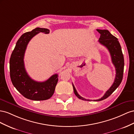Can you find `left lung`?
Returning <instances> with one entry per match:
<instances>
[{
  "mask_svg": "<svg viewBox=\"0 0 134 134\" xmlns=\"http://www.w3.org/2000/svg\"><path fill=\"white\" fill-rule=\"evenodd\" d=\"M97 31L100 34V38L98 41L102 45L104 46L109 52L110 57H111L112 62L116 68V77L112 85L110 88L106 91L105 94L103 97L97 100L94 101H100L107 98L111 95L113 91L119 86L123 79L124 69V55L122 54V49L120 44L118 40V39L115 36L112 35L107 30H99L97 29ZM74 91L76 96L78 98L83 100L90 101L89 99H86L80 96L76 91L75 87L72 83Z\"/></svg>",
  "mask_w": 134,
  "mask_h": 134,
  "instance_id": "1",
  "label": "left lung"
}]
</instances>
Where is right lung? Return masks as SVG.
Returning <instances> with one entry per match:
<instances>
[{
    "label": "right lung",
    "mask_w": 134,
    "mask_h": 134,
    "mask_svg": "<svg viewBox=\"0 0 134 134\" xmlns=\"http://www.w3.org/2000/svg\"><path fill=\"white\" fill-rule=\"evenodd\" d=\"M39 32L49 33V30L37 27L26 32L17 42L9 60L10 79L13 86L23 96L33 100H47L52 97L58 82V75L54 74L44 82H37L30 77L25 68L24 55L28 43Z\"/></svg>",
    "instance_id": "add662e5"
}]
</instances>
